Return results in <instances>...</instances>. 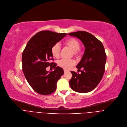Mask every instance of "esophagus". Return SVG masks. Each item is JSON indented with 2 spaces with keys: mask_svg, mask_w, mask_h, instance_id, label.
Segmentation results:
<instances>
[{
  "mask_svg": "<svg viewBox=\"0 0 127 127\" xmlns=\"http://www.w3.org/2000/svg\"><path fill=\"white\" fill-rule=\"evenodd\" d=\"M64 72H66V71H67V70H66V69H64Z\"/></svg>",
  "mask_w": 127,
  "mask_h": 127,
  "instance_id": "obj_1",
  "label": "esophagus"
}]
</instances>
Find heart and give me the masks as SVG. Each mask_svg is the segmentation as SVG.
Here are the masks:
<instances>
[{
  "instance_id": "b5f03b06",
  "label": "heart",
  "mask_w": 127,
  "mask_h": 127,
  "mask_svg": "<svg viewBox=\"0 0 127 127\" xmlns=\"http://www.w3.org/2000/svg\"><path fill=\"white\" fill-rule=\"evenodd\" d=\"M64 44L72 50V55L75 57H79L80 55L81 50L80 49V44L77 39L74 37L69 38L64 42ZM60 50H61V47L59 44L56 43L53 45L51 49V52L52 56L56 58H59ZM75 60L73 59L67 60L62 59L60 60L58 62L59 66L65 69H70L72 66L75 65Z\"/></svg>"
}]
</instances>
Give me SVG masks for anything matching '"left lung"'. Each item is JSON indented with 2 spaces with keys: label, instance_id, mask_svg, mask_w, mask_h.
<instances>
[{
  "label": "left lung",
  "instance_id": "left-lung-1",
  "mask_svg": "<svg viewBox=\"0 0 127 127\" xmlns=\"http://www.w3.org/2000/svg\"><path fill=\"white\" fill-rule=\"evenodd\" d=\"M68 35L80 39L85 47L84 55L77 65L81 74L71 71L69 81L71 89L77 92L85 93L96 88L101 80L105 71L106 56L102 43L91 33L85 31L69 33Z\"/></svg>",
  "mask_w": 127,
  "mask_h": 127
}]
</instances>
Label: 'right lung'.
Returning <instances> with one entry per match:
<instances>
[{
	"label": "right lung",
	"mask_w": 127,
	"mask_h": 127,
	"mask_svg": "<svg viewBox=\"0 0 127 127\" xmlns=\"http://www.w3.org/2000/svg\"><path fill=\"white\" fill-rule=\"evenodd\" d=\"M67 34L50 31H40L28 41L22 55L23 71L31 87L38 94L49 95L57 89L58 81L64 74L63 69L51 62L53 60L51 52L52 46ZM55 68L47 71L46 68Z\"/></svg>",
	"instance_id": "right-lung-1"
}]
</instances>
